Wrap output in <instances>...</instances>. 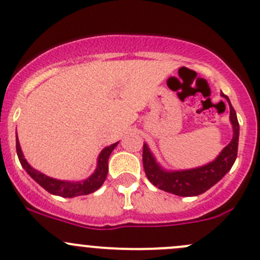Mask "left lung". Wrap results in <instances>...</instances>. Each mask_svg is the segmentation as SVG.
I'll list each match as a JSON object with an SVG mask.
<instances>
[{
  "label": "left lung",
  "mask_w": 260,
  "mask_h": 260,
  "mask_svg": "<svg viewBox=\"0 0 260 260\" xmlns=\"http://www.w3.org/2000/svg\"><path fill=\"white\" fill-rule=\"evenodd\" d=\"M221 95L229 102L230 120H232L233 129H234L232 142L222 149L221 153L211 164L199 167V169L175 172H167L162 170L156 164L153 156L145 143L142 153L143 169H145L147 179L151 181L156 187L161 188L166 192L175 193L177 196H198L212 187L232 169L238 154L239 122H238L237 113H235L229 98L224 94H221Z\"/></svg>",
  "instance_id": "1"
}]
</instances>
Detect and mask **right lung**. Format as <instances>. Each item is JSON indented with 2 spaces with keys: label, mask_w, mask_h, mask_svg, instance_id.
Masks as SVG:
<instances>
[{
  "label": "right lung",
  "mask_w": 260,
  "mask_h": 260,
  "mask_svg": "<svg viewBox=\"0 0 260 260\" xmlns=\"http://www.w3.org/2000/svg\"><path fill=\"white\" fill-rule=\"evenodd\" d=\"M117 145L118 142L112 146H108L107 148H104L103 151L101 152L95 172H94L89 179L81 181V182H68V181L55 180L51 179V177L45 176V175L36 171V170H34L32 167L27 164V161L23 158V154L22 151H21L18 140H16V152L18 159H20L21 166L26 170V172H27V174L30 175L41 187L45 188L48 192L52 193V195L61 196V198H75V196L88 195V193L94 192V191H96L102 185H103V182L106 181L107 174H108V158L109 156H111L112 151H113Z\"/></svg>",
  "instance_id": "1"
}]
</instances>
